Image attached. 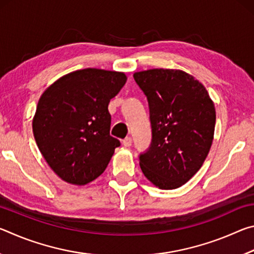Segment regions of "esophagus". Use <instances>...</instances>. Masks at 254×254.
Instances as JSON below:
<instances>
[{
    "label": "esophagus",
    "instance_id": "esophagus-1",
    "mask_svg": "<svg viewBox=\"0 0 254 254\" xmlns=\"http://www.w3.org/2000/svg\"><path fill=\"white\" fill-rule=\"evenodd\" d=\"M122 143H123L124 147H127V148L131 147V144H132V137H131V136H127L126 139H123Z\"/></svg>",
    "mask_w": 254,
    "mask_h": 254
}]
</instances>
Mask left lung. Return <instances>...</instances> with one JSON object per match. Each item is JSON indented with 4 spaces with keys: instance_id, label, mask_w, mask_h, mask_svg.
<instances>
[{
    "instance_id": "left-lung-1",
    "label": "left lung",
    "mask_w": 254,
    "mask_h": 254,
    "mask_svg": "<svg viewBox=\"0 0 254 254\" xmlns=\"http://www.w3.org/2000/svg\"><path fill=\"white\" fill-rule=\"evenodd\" d=\"M147 96L151 143L140 153V167L160 189L186 184L200 169L213 142L216 113L207 91L182 70L135 72Z\"/></svg>"
}]
</instances>
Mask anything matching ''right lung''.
I'll return each instance as SVG.
<instances>
[{"label":"right lung","instance_id":"1","mask_svg":"<svg viewBox=\"0 0 254 254\" xmlns=\"http://www.w3.org/2000/svg\"><path fill=\"white\" fill-rule=\"evenodd\" d=\"M123 72L86 68L59 78L42 94L32 121L38 148L65 182L86 185L106 169L120 140L110 134L109 103Z\"/></svg>","mask_w":254,"mask_h":254}]
</instances>
